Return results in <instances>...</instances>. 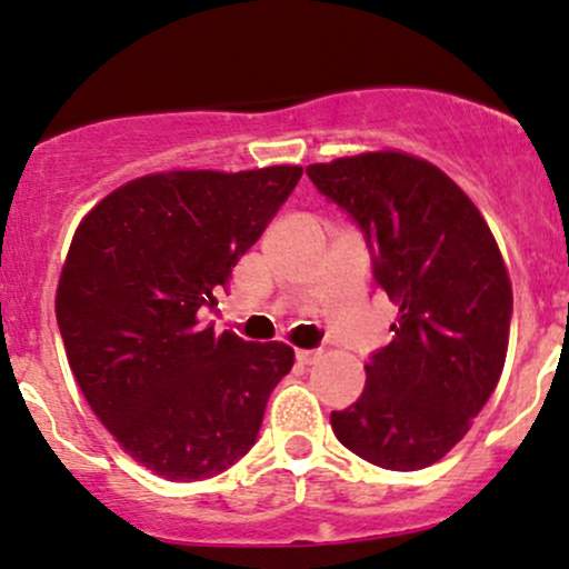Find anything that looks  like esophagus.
<instances>
[{"mask_svg":"<svg viewBox=\"0 0 569 569\" xmlns=\"http://www.w3.org/2000/svg\"><path fill=\"white\" fill-rule=\"evenodd\" d=\"M296 357H298V362H301V366H311V362L319 360V352H317V349H298Z\"/></svg>","mask_w":569,"mask_h":569,"instance_id":"esophagus-1","label":"esophagus"}]
</instances>
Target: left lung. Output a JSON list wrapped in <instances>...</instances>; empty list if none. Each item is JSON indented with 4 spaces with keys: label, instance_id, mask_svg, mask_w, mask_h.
<instances>
[{
    "label": "left lung",
    "instance_id": "left-lung-1",
    "mask_svg": "<svg viewBox=\"0 0 569 569\" xmlns=\"http://www.w3.org/2000/svg\"><path fill=\"white\" fill-rule=\"evenodd\" d=\"M373 250L398 306L366 389L330 413L336 438L387 470H422L468 436L506 366L513 290L487 220L449 174L400 150L306 166Z\"/></svg>",
    "mask_w": 569,
    "mask_h": 569
}]
</instances>
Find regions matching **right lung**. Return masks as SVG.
<instances>
[{
	"instance_id": "add662e5",
	"label": "right lung",
	"mask_w": 569,
	"mask_h": 569,
	"mask_svg": "<svg viewBox=\"0 0 569 569\" xmlns=\"http://www.w3.org/2000/svg\"><path fill=\"white\" fill-rule=\"evenodd\" d=\"M301 166L177 169L120 184L80 220L56 319L99 422L139 465L201 481L252 449L271 389L296 352L199 322Z\"/></svg>"
}]
</instances>
